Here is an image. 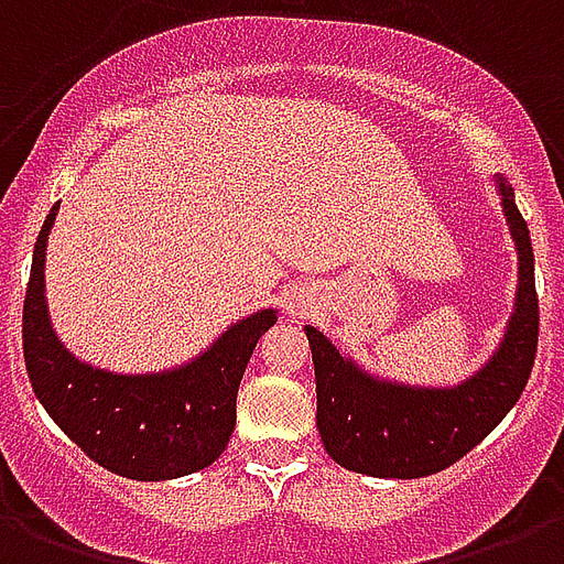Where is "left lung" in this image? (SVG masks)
<instances>
[{"instance_id":"left-lung-1","label":"left lung","mask_w":564,"mask_h":564,"mask_svg":"<svg viewBox=\"0 0 564 564\" xmlns=\"http://www.w3.org/2000/svg\"><path fill=\"white\" fill-rule=\"evenodd\" d=\"M518 253L516 308L501 344L475 376L454 387L399 384L344 358L319 328L305 326L317 378V431L337 466L369 477H427L457 463L521 399L539 346V296L530 229L516 192L495 174Z\"/></svg>"}]
</instances>
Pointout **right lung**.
<instances>
[{"instance_id":"obj_1","label":"right lung","mask_w":564,"mask_h":564,"mask_svg":"<svg viewBox=\"0 0 564 564\" xmlns=\"http://www.w3.org/2000/svg\"><path fill=\"white\" fill-rule=\"evenodd\" d=\"M61 204L40 229L22 308L31 387L63 434L112 475L174 480L212 466L236 427L238 384L276 308L238 319L180 367L121 376L78 360L54 335L46 305V245Z\"/></svg>"}]
</instances>
